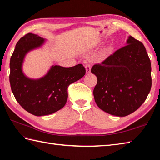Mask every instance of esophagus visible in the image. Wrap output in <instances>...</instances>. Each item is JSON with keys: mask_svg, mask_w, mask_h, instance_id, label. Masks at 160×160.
<instances>
[{"mask_svg": "<svg viewBox=\"0 0 160 160\" xmlns=\"http://www.w3.org/2000/svg\"><path fill=\"white\" fill-rule=\"evenodd\" d=\"M85 69H86V73H91V65L90 64H86L85 65Z\"/></svg>", "mask_w": 160, "mask_h": 160, "instance_id": "esophagus-1", "label": "esophagus"}]
</instances>
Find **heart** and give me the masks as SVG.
<instances>
[{"mask_svg":"<svg viewBox=\"0 0 160 160\" xmlns=\"http://www.w3.org/2000/svg\"><path fill=\"white\" fill-rule=\"evenodd\" d=\"M113 43H108V45L104 47V51H103V53H102V56H106L107 55H108L111 52L112 50H113Z\"/></svg>","mask_w":160,"mask_h":160,"instance_id":"obj_1","label":"heart"}]
</instances>
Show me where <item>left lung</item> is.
Returning <instances> with one entry per match:
<instances>
[{"label": "left lung", "mask_w": 160, "mask_h": 160, "mask_svg": "<svg viewBox=\"0 0 160 160\" xmlns=\"http://www.w3.org/2000/svg\"><path fill=\"white\" fill-rule=\"evenodd\" d=\"M91 73L98 78L96 103L111 115L124 117L133 113L151 91V60L143 44L131 36L126 46L93 65Z\"/></svg>", "instance_id": "1"}]
</instances>
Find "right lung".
Segmentation results:
<instances>
[{
	"mask_svg": "<svg viewBox=\"0 0 160 160\" xmlns=\"http://www.w3.org/2000/svg\"><path fill=\"white\" fill-rule=\"evenodd\" d=\"M46 40L29 33L22 37L15 47L10 59L9 82L16 100L24 109L36 116L52 114L65 105L71 84L86 73L82 64L71 67L52 65L45 76L29 78L22 71L27 54L41 47Z\"/></svg>",
	"mask_w": 160,
	"mask_h": 160,
	"instance_id": "add662e5",
	"label": "right lung"
}]
</instances>
